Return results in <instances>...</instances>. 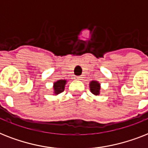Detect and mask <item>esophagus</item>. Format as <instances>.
Returning a JSON list of instances; mask_svg holds the SVG:
<instances>
[{
    "label": "esophagus",
    "instance_id": "obj_1",
    "mask_svg": "<svg viewBox=\"0 0 148 148\" xmlns=\"http://www.w3.org/2000/svg\"><path fill=\"white\" fill-rule=\"evenodd\" d=\"M82 76H77V77H76V79H79V80H80V79H82Z\"/></svg>",
    "mask_w": 148,
    "mask_h": 148
}]
</instances>
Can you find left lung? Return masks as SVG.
I'll use <instances>...</instances> for the list:
<instances>
[{
  "label": "left lung",
  "mask_w": 148,
  "mask_h": 148,
  "mask_svg": "<svg viewBox=\"0 0 148 148\" xmlns=\"http://www.w3.org/2000/svg\"><path fill=\"white\" fill-rule=\"evenodd\" d=\"M91 92L94 94L95 95H99L100 93V83L97 81H92L89 84Z\"/></svg>",
  "instance_id": "8db88e82"
}]
</instances>
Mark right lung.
Returning <instances> with one entry per match:
<instances>
[{"label": "right lung", "mask_w": 148, "mask_h": 148, "mask_svg": "<svg viewBox=\"0 0 148 148\" xmlns=\"http://www.w3.org/2000/svg\"><path fill=\"white\" fill-rule=\"evenodd\" d=\"M66 84V80L65 79H60L57 82H56L53 83V89L54 94L58 95L60 94L64 91L65 85Z\"/></svg>", "instance_id": "1"}]
</instances>
